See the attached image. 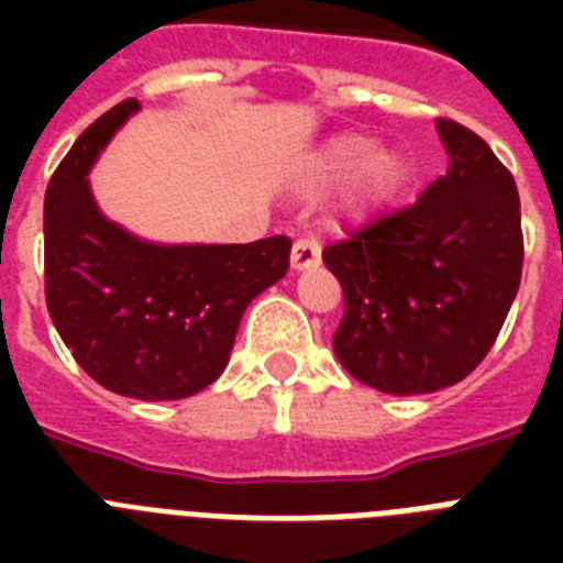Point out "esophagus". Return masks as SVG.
Instances as JSON below:
<instances>
[{"instance_id": "1", "label": "esophagus", "mask_w": 563, "mask_h": 563, "mask_svg": "<svg viewBox=\"0 0 563 563\" xmlns=\"http://www.w3.org/2000/svg\"><path fill=\"white\" fill-rule=\"evenodd\" d=\"M321 263V247L316 239H298L291 245V272H307Z\"/></svg>"}]
</instances>
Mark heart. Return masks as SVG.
<instances>
[{"label": "heart", "instance_id": "b5f03b06", "mask_svg": "<svg viewBox=\"0 0 563 563\" xmlns=\"http://www.w3.org/2000/svg\"><path fill=\"white\" fill-rule=\"evenodd\" d=\"M353 178V207L360 212L383 207L400 192L409 166L391 148H379L365 134H339L309 163L300 189L307 195H324Z\"/></svg>", "mask_w": 563, "mask_h": 563}]
</instances>
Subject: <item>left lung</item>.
I'll use <instances>...</instances> for the list:
<instances>
[{"mask_svg":"<svg viewBox=\"0 0 563 563\" xmlns=\"http://www.w3.org/2000/svg\"><path fill=\"white\" fill-rule=\"evenodd\" d=\"M446 175L418 201L324 251L344 291L333 351L383 394H432L497 342L523 272L511 172L471 128L438 119Z\"/></svg>","mask_w":563,"mask_h":563,"instance_id":"left-lung-1","label":"left lung"}]
</instances>
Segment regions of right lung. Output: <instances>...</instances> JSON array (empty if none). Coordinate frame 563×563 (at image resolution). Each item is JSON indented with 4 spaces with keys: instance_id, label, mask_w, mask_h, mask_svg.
<instances>
[{
    "instance_id": "1",
    "label": "right lung",
    "mask_w": 563,
    "mask_h": 563,
    "mask_svg": "<svg viewBox=\"0 0 563 563\" xmlns=\"http://www.w3.org/2000/svg\"><path fill=\"white\" fill-rule=\"evenodd\" d=\"M136 110L125 99L96 119L48 180L46 307L75 362L108 391L184 400L228 368L247 303L286 277L291 242L163 245L110 221L90 169Z\"/></svg>"
}]
</instances>
